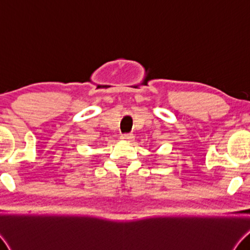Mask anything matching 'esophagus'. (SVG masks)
Listing matches in <instances>:
<instances>
[{"instance_id":"esophagus-1","label":"esophagus","mask_w":250,"mask_h":250,"mask_svg":"<svg viewBox=\"0 0 250 250\" xmlns=\"http://www.w3.org/2000/svg\"><path fill=\"white\" fill-rule=\"evenodd\" d=\"M121 139L122 140H125V141H131V140L133 139V135L131 134V133H125V134L121 135Z\"/></svg>"}]
</instances>
